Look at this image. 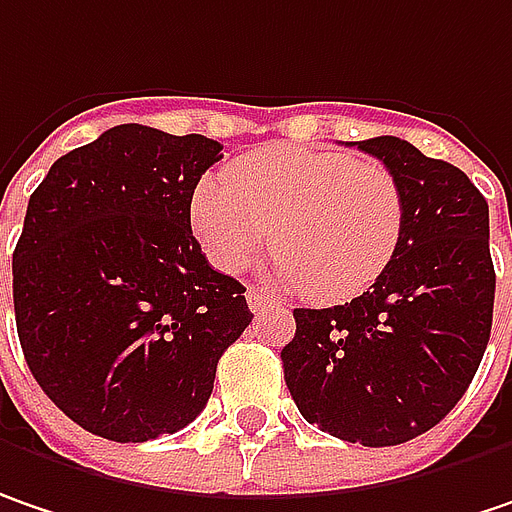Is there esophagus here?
Listing matches in <instances>:
<instances>
[{
	"instance_id": "34e87169",
	"label": "esophagus",
	"mask_w": 512,
	"mask_h": 512,
	"mask_svg": "<svg viewBox=\"0 0 512 512\" xmlns=\"http://www.w3.org/2000/svg\"><path fill=\"white\" fill-rule=\"evenodd\" d=\"M246 301H249V310L252 313H263V310H269V307H281V301H275V298H269L263 289H257V286H249L246 289Z\"/></svg>"
}]
</instances>
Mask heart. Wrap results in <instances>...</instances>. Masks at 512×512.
<instances>
[{"instance_id": "1", "label": "heart", "mask_w": 512, "mask_h": 512, "mask_svg": "<svg viewBox=\"0 0 512 512\" xmlns=\"http://www.w3.org/2000/svg\"><path fill=\"white\" fill-rule=\"evenodd\" d=\"M191 228L220 272H240L269 246L272 278L336 304L388 272L406 234L400 179L345 150L266 144L211 173L191 194Z\"/></svg>"}]
</instances>
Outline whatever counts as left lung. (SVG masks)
Masks as SVG:
<instances>
[{
    "label": "left lung",
    "mask_w": 512,
    "mask_h": 512,
    "mask_svg": "<svg viewBox=\"0 0 512 512\" xmlns=\"http://www.w3.org/2000/svg\"><path fill=\"white\" fill-rule=\"evenodd\" d=\"M356 147L400 179L403 246L350 304L298 307L281 362L307 423L347 443L397 446L458 406L487 350L496 298L490 208L464 170L403 138Z\"/></svg>",
    "instance_id": "1"
}]
</instances>
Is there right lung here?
<instances>
[{"label":"right lung","mask_w":512,"mask_h":512,"mask_svg":"<svg viewBox=\"0 0 512 512\" xmlns=\"http://www.w3.org/2000/svg\"><path fill=\"white\" fill-rule=\"evenodd\" d=\"M220 150L121 124L60 156L28 199L19 345L48 400L92 435L144 443L185 429L252 321L246 286L211 269L191 231V194Z\"/></svg>","instance_id":"obj_1"}]
</instances>
